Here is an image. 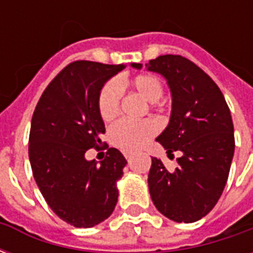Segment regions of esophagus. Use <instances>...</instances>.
<instances>
[{
  "mask_svg": "<svg viewBox=\"0 0 253 253\" xmlns=\"http://www.w3.org/2000/svg\"><path fill=\"white\" fill-rule=\"evenodd\" d=\"M123 154H125V157H126L127 160H130V159H131L132 153H130V152H123Z\"/></svg>",
  "mask_w": 253,
  "mask_h": 253,
  "instance_id": "esophagus-1",
  "label": "esophagus"
}]
</instances>
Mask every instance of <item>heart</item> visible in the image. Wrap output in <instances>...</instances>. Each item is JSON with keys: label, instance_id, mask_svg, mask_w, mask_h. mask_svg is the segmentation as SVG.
<instances>
[{"label": "heart", "instance_id": "1", "mask_svg": "<svg viewBox=\"0 0 253 253\" xmlns=\"http://www.w3.org/2000/svg\"><path fill=\"white\" fill-rule=\"evenodd\" d=\"M121 90H131L139 94L152 107L161 105L164 86L154 74H138L130 80H118L116 83L105 84L99 94V114L104 122L115 119L121 111ZM157 132V123L150 119L141 122L121 121L110 128V141L116 148L132 152Z\"/></svg>", "mask_w": 253, "mask_h": 253}]
</instances>
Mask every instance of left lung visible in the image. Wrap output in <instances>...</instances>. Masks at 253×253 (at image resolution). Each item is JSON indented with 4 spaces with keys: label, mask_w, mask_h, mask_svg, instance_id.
<instances>
[{
    "label": "left lung",
    "mask_w": 253,
    "mask_h": 253,
    "mask_svg": "<svg viewBox=\"0 0 253 253\" xmlns=\"http://www.w3.org/2000/svg\"><path fill=\"white\" fill-rule=\"evenodd\" d=\"M145 66L167 80L172 94L169 125L156 141L168 157L181 153L173 172L152 157L149 192L163 215L175 222H195L211 211L228 181L234 153L230 110L217 84L190 59L160 55Z\"/></svg>",
    "instance_id": "8db88e82"
}]
</instances>
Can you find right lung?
<instances>
[{
    "instance_id": "add662e5",
    "label": "right lung",
    "mask_w": 253,
    "mask_h": 253,
    "mask_svg": "<svg viewBox=\"0 0 253 253\" xmlns=\"http://www.w3.org/2000/svg\"><path fill=\"white\" fill-rule=\"evenodd\" d=\"M125 69L76 61L58 73L36 104L30 131L32 173L47 205L76 228H92L110 217L118 202L116 181L127 161L115 148L105 159H85L90 148H105L99 94L104 84ZM108 148V145H107Z\"/></svg>"
}]
</instances>
